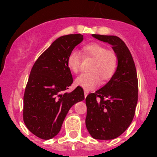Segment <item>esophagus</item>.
Segmentation results:
<instances>
[{"label": "esophagus", "instance_id": "1", "mask_svg": "<svg viewBox=\"0 0 157 157\" xmlns=\"http://www.w3.org/2000/svg\"><path fill=\"white\" fill-rule=\"evenodd\" d=\"M84 95H85V98H86V96L88 95V91L84 90Z\"/></svg>", "mask_w": 157, "mask_h": 157}]
</instances>
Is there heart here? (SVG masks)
I'll return each mask as SVG.
<instances>
[{"instance_id": "b5f03b06", "label": "heart", "mask_w": 157, "mask_h": 157, "mask_svg": "<svg viewBox=\"0 0 157 157\" xmlns=\"http://www.w3.org/2000/svg\"><path fill=\"white\" fill-rule=\"evenodd\" d=\"M85 56L94 59L90 67V71L83 73L76 78L75 84L86 90H91L101 84V78L109 80L114 75L117 68L118 58L113 51L99 43H90L82 48ZM81 54L78 50H72L67 57V66L74 72L78 73L81 68Z\"/></svg>"}]
</instances>
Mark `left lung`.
I'll list each match as a JSON object with an SVG mask.
<instances>
[{"label": "left lung", "mask_w": 157, "mask_h": 157, "mask_svg": "<svg viewBox=\"0 0 157 157\" xmlns=\"http://www.w3.org/2000/svg\"><path fill=\"white\" fill-rule=\"evenodd\" d=\"M92 36L112 45L118 64L108 83L86 98V126L95 139H114L128 128L134 119L138 103V75L131 53L123 40L112 35Z\"/></svg>", "instance_id": "obj_1"}]
</instances>
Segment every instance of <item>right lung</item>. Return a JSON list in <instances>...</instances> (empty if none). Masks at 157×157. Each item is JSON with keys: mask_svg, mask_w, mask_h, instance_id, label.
<instances>
[{"mask_svg": "<svg viewBox=\"0 0 157 157\" xmlns=\"http://www.w3.org/2000/svg\"><path fill=\"white\" fill-rule=\"evenodd\" d=\"M82 40L80 34L58 37L32 67L23 97V121L41 139L58 134L71 108L85 98L80 86L66 92L73 82L67 57Z\"/></svg>", "mask_w": 157, "mask_h": 157, "instance_id": "obj_1", "label": "right lung"}]
</instances>
